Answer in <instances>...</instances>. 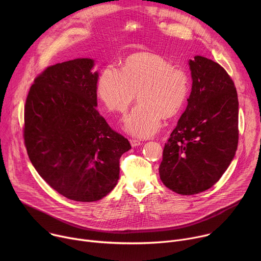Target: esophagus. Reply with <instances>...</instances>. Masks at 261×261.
Returning <instances> with one entry per match:
<instances>
[{"label": "esophagus", "mask_w": 261, "mask_h": 261, "mask_svg": "<svg viewBox=\"0 0 261 261\" xmlns=\"http://www.w3.org/2000/svg\"><path fill=\"white\" fill-rule=\"evenodd\" d=\"M130 143H131V145L134 147V146H138V145H140L141 144V142L139 141V140H137V139H131L130 140Z\"/></svg>", "instance_id": "34e87169"}]
</instances>
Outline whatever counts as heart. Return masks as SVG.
<instances>
[{
    "label": "heart",
    "instance_id": "heart-1",
    "mask_svg": "<svg viewBox=\"0 0 261 261\" xmlns=\"http://www.w3.org/2000/svg\"><path fill=\"white\" fill-rule=\"evenodd\" d=\"M96 90L105 108L117 114H125L137 95L139 103L126 118L125 127L131 135L145 138L159 130L162 117L179 114L189 96L190 80L163 57L141 53L129 56L121 71L105 67Z\"/></svg>",
    "mask_w": 261,
    "mask_h": 261
}]
</instances>
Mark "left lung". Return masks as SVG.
<instances>
[{"label":"left lung","mask_w":261,"mask_h":261,"mask_svg":"<svg viewBox=\"0 0 261 261\" xmlns=\"http://www.w3.org/2000/svg\"><path fill=\"white\" fill-rule=\"evenodd\" d=\"M192 91L170 134L159 167L167 188L181 195L203 192L220 179L239 142V100L225 69L204 57L189 61Z\"/></svg>","instance_id":"obj_1"}]
</instances>
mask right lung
Returning <instances> with one entry per match:
<instances>
[{"label": "right lung", "instance_id": "right-lung-1", "mask_svg": "<svg viewBox=\"0 0 261 261\" xmlns=\"http://www.w3.org/2000/svg\"><path fill=\"white\" fill-rule=\"evenodd\" d=\"M94 61L47 67L35 79L24 105L23 139L40 176L61 195L97 201L113 190L130 142L111 129L97 106Z\"/></svg>", "mask_w": 261, "mask_h": 261}]
</instances>
